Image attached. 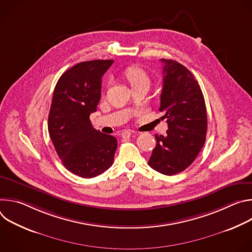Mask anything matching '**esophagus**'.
Returning a JSON list of instances; mask_svg holds the SVG:
<instances>
[{"instance_id": "34e87169", "label": "esophagus", "mask_w": 252, "mask_h": 252, "mask_svg": "<svg viewBox=\"0 0 252 252\" xmlns=\"http://www.w3.org/2000/svg\"><path fill=\"white\" fill-rule=\"evenodd\" d=\"M131 136V132L129 130H124L122 132V137L123 138H129Z\"/></svg>"}]
</instances>
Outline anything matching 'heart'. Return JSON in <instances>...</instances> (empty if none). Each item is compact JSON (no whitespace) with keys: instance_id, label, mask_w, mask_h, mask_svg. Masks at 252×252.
<instances>
[{"instance_id":"b5f03b06","label":"heart","mask_w":252,"mask_h":252,"mask_svg":"<svg viewBox=\"0 0 252 252\" xmlns=\"http://www.w3.org/2000/svg\"><path fill=\"white\" fill-rule=\"evenodd\" d=\"M124 76L126 80L130 85L131 89H136L140 87L150 88L151 79L147 71L137 66V65H129L124 70Z\"/></svg>"}]
</instances>
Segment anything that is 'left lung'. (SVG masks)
<instances>
[{
    "instance_id": "obj_1",
    "label": "left lung",
    "mask_w": 252,
    "mask_h": 252,
    "mask_svg": "<svg viewBox=\"0 0 252 252\" xmlns=\"http://www.w3.org/2000/svg\"><path fill=\"white\" fill-rule=\"evenodd\" d=\"M163 85L159 111L164 114L166 135L156 134L157 147L149 165L173 175L188 168L201 151L207 131V115L201 89L182 63L161 59Z\"/></svg>"
}]
</instances>
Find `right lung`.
Masks as SVG:
<instances>
[{"label":"right lung","instance_id":"right-lung-1","mask_svg":"<svg viewBox=\"0 0 252 252\" xmlns=\"http://www.w3.org/2000/svg\"><path fill=\"white\" fill-rule=\"evenodd\" d=\"M113 60L83 62L59 79L53 94L48 129L63 166L84 178H92L114 162L118 140L93 127L90 115L100 99L101 77Z\"/></svg>","mask_w":252,"mask_h":252}]
</instances>
